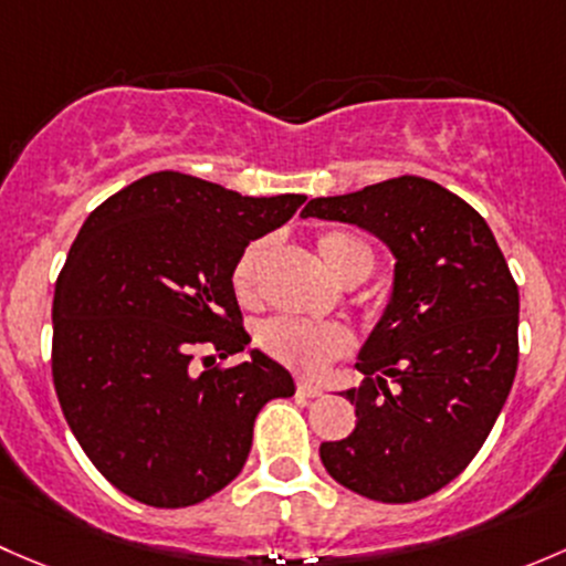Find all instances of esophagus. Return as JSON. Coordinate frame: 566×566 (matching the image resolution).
<instances>
[{
  "label": "esophagus",
  "instance_id": "1",
  "mask_svg": "<svg viewBox=\"0 0 566 566\" xmlns=\"http://www.w3.org/2000/svg\"><path fill=\"white\" fill-rule=\"evenodd\" d=\"M296 395H300V398H318V395H322V387L313 381H296Z\"/></svg>",
  "mask_w": 566,
  "mask_h": 566
}]
</instances>
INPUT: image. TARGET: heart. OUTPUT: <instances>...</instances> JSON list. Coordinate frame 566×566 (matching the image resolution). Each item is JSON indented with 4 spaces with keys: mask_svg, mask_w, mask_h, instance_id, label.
<instances>
[{
    "mask_svg": "<svg viewBox=\"0 0 566 566\" xmlns=\"http://www.w3.org/2000/svg\"><path fill=\"white\" fill-rule=\"evenodd\" d=\"M270 242L253 240L242 250L231 270V289L240 302H253L259 296L261 264ZM318 253L332 275L343 283L363 281L373 270V250L365 240L348 231H322L318 234ZM261 346L277 363L302 373L324 370L332 359L343 357L352 348V335L346 326L329 322H302V318H275L261 329Z\"/></svg>",
    "mask_w": 566,
    "mask_h": 566,
    "instance_id": "b5f03b06",
    "label": "heart"
}]
</instances>
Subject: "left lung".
<instances>
[{
  "instance_id": "8db88e82",
  "label": "left lung",
  "mask_w": 566,
  "mask_h": 566,
  "mask_svg": "<svg viewBox=\"0 0 566 566\" xmlns=\"http://www.w3.org/2000/svg\"><path fill=\"white\" fill-rule=\"evenodd\" d=\"M302 218L340 220L389 244L395 291L348 389L357 424L324 441L332 480L365 499L409 504L474 460L517 370V283L485 218L422 177L313 198Z\"/></svg>"
}]
</instances>
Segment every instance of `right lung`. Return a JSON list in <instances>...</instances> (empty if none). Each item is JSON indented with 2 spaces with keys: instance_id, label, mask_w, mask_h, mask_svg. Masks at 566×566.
<instances>
[{
  "instance_id": "1",
  "label": "right lung",
  "mask_w": 566,
  "mask_h": 566,
  "mask_svg": "<svg viewBox=\"0 0 566 566\" xmlns=\"http://www.w3.org/2000/svg\"><path fill=\"white\" fill-rule=\"evenodd\" d=\"M302 201L157 171L81 226L56 277L51 373L81 450L125 496L179 510L223 491L250 455L261 406L294 395L291 373L261 352L212 363L250 343L234 261ZM203 345L213 354L198 371Z\"/></svg>"
}]
</instances>
